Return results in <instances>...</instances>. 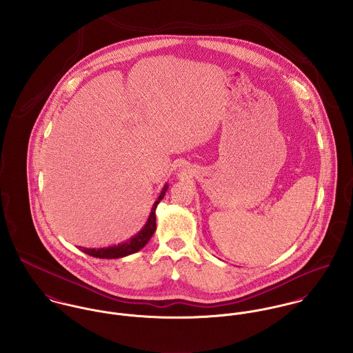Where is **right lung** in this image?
<instances>
[{"instance_id": "1", "label": "right lung", "mask_w": 353, "mask_h": 353, "mask_svg": "<svg viewBox=\"0 0 353 353\" xmlns=\"http://www.w3.org/2000/svg\"><path fill=\"white\" fill-rule=\"evenodd\" d=\"M168 189V183H165L157 197V200L152 205L151 213L148 216L147 223L144 224V227L132 238H129L128 241L114 245V246H108V248H101V249H87V248H80V250L91 256L95 258H104V259H115V258H122V256H128L130 254L140 252L152 238V235L156 231V208L159 205V202L163 200V197L165 196V192Z\"/></svg>"}]
</instances>
